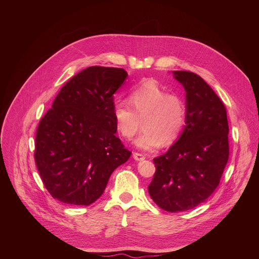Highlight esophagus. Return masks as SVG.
I'll use <instances>...</instances> for the list:
<instances>
[{
	"mask_svg": "<svg viewBox=\"0 0 259 259\" xmlns=\"http://www.w3.org/2000/svg\"><path fill=\"white\" fill-rule=\"evenodd\" d=\"M133 159L135 161H143L145 159V157L142 154L139 153H133Z\"/></svg>",
	"mask_w": 259,
	"mask_h": 259,
	"instance_id": "34e87169",
	"label": "esophagus"
}]
</instances>
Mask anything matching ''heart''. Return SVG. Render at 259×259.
Returning a JSON list of instances; mask_svg holds the SVG:
<instances>
[{
    "label": "heart",
    "instance_id": "b5f03b06",
    "mask_svg": "<svg viewBox=\"0 0 259 259\" xmlns=\"http://www.w3.org/2000/svg\"><path fill=\"white\" fill-rule=\"evenodd\" d=\"M128 106L125 102L114 105L117 131L131 139L142 125V132L134 143L139 150L151 152L162 144L174 143L182 132L187 119V106L176 94L167 93L155 81H146L133 90Z\"/></svg>",
    "mask_w": 259,
    "mask_h": 259
}]
</instances>
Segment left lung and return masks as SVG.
Wrapping results in <instances>:
<instances>
[{"mask_svg":"<svg viewBox=\"0 0 259 259\" xmlns=\"http://www.w3.org/2000/svg\"><path fill=\"white\" fill-rule=\"evenodd\" d=\"M172 73L186 91V126L167 153L154 159L149 193L160 208L182 212L206 202L218 187L229 160V124L223 101L200 76Z\"/></svg>","mask_w":259,"mask_h":259,"instance_id":"8db88e82","label":"left lung"}]
</instances>
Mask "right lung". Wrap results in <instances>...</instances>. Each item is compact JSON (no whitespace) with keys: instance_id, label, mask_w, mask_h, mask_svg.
Returning a JSON list of instances; mask_svg holds the SVG:
<instances>
[{"instance_id":"1","label":"right lung","mask_w":259,"mask_h":259,"mask_svg":"<svg viewBox=\"0 0 259 259\" xmlns=\"http://www.w3.org/2000/svg\"><path fill=\"white\" fill-rule=\"evenodd\" d=\"M127 76L123 68H85L61 88L40 121L34 161L54 199L91 205L112 173L130 158L116 136L114 119V94Z\"/></svg>"}]
</instances>
